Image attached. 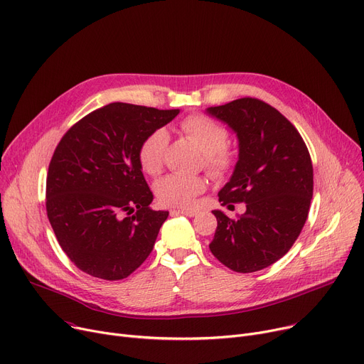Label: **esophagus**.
<instances>
[{
	"label": "esophagus",
	"mask_w": 364,
	"mask_h": 364,
	"mask_svg": "<svg viewBox=\"0 0 364 364\" xmlns=\"http://www.w3.org/2000/svg\"><path fill=\"white\" fill-rule=\"evenodd\" d=\"M170 213H172V215H185V216H188V218H194V216H197L198 213H200V210H197V208H173V210H170Z\"/></svg>",
	"instance_id": "obj_1"
}]
</instances>
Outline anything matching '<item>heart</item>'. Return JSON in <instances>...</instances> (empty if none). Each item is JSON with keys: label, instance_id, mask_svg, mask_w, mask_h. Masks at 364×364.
Returning a JSON list of instances; mask_svg holds the SVG:
<instances>
[{"label": "heart", "instance_id": "b5f03b06", "mask_svg": "<svg viewBox=\"0 0 364 364\" xmlns=\"http://www.w3.org/2000/svg\"><path fill=\"white\" fill-rule=\"evenodd\" d=\"M179 131L201 149L205 164L215 175H223L232 164V157L225 146L228 132L215 120L207 116H188L179 123ZM168 144L164 129L149 134L139 146V163L145 173L156 176L161 172L163 159ZM207 182L201 176L167 175L156 185V194L161 204L168 207H189L196 197L205 189Z\"/></svg>", "mask_w": 364, "mask_h": 364}]
</instances>
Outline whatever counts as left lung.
Listing matches in <instances>:
<instances>
[{"mask_svg": "<svg viewBox=\"0 0 364 364\" xmlns=\"http://www.w3.org/2000/svg\"><path fill=\"white\" fill-rule=\"evenodd\" d=\"M205 113L238 139V161L219 201L245 203L235 220L213 210L218 229L210 251L235 272L262 270L284 257L307 220L313 197L309 149L292 123L260 100L240 98Z\"/></svg>", "mask_w": 364, "mask_h": 364, "instance_id": "8db88e82", "label": "left lung"}]
</instances>
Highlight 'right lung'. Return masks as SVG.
Listing matches in <instances>:
<instances>
[{
  "label": "right lung",
  "mask_w": 364,
  "mask_h": 364,
  "mask_svg": "<svg viewBox=\"0 0 364 364\" xmlns=\"http://www.w3.org/2000/svg\"><path fill=\"white\" fill-rule=\"evenodd\" d=\"M179 109L112 102L80 119L57 145L47 176V215L82 272L119 281L153 251L168 211L151 210L139 163L144 139Z\"/></svg>",
  "instance_id": "right-lung-1"
}]
</instances>
